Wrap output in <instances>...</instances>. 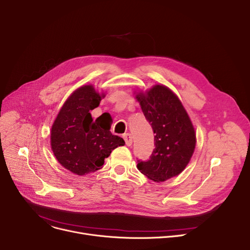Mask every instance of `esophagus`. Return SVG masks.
<instances>
[{
	"mask_svg": "<svg viewBox=\"0 0 250 250\" xmlns=\"http://www.w3.org/2000/svg\"><path fill=\"white\" fill-rule=\"evenodd\" d=\"M124 139L125 141L126 146H131V144H132V137H131L130 134H125L124 135Z\"/></svg>",
	"mask_w": 250,
	"mask_h": 250,
	"instance_id": "obj_1",
	"label": "esophagus"
}]
</instances>
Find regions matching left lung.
I'll use <instances>...</instances> for the list:
<instances>
[{
    "mask_svg": "<svg viewBox=\"0 0 250 250\" xmlns=\"http://www.w3.org/2000/svg\"><path fill=\"white\" fill-rule=\"evenodd\" d=\"M155 136L154 151L138 169L155 182H164L186 168L194 153L196 135L192 122L178 96L167 86L155 85L136 95Z\"/></svg>",
    "mask_w": 250,
    "mask_h": 250,
    "instance_id": "1",
    "label": "left lung"
}]
</instances>
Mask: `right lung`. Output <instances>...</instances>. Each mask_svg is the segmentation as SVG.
Returning <instances> with one entry per match:
<instances>
[{
    "mask_svg": "<svg viewBox=\"0 0 250 250\" xmlns=\"http://www.w3.org/2000/svg\"><path fill=\"white\" fill-rule=\"evenodd\" d=\"M102 95L92 85L76 89L65 102L51 128V148L57 161L73 174L82 176L102 168L123 138L110 132L99 118L93 122L90 110L101 104Z\"/></svg>",
    "mask_w": 250,
    "mask_h": 250,
    "instance_id": "add662e5",
    "label": "right lung"
}]
</instances>
